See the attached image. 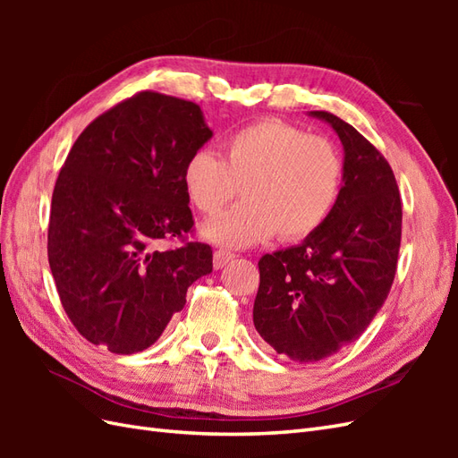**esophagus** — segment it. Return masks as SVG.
<instances>
[{
	"label": "esophagus",
	"instance_id": "obj_1",
	"mask_svg": "<svg viewBox=\"0 0 458 458\" xmlns=\"http://www.w3.org/2000/svg\"><path fill=\"white\" fill-rule=\"evenodd\" d=\"M233 258H234V254L229 252V250H216V252H214V267H216V269H221L224 266H227V263H229Z\"/></svg>",
	"mask_w": 458,
	"mask_h": 458
}]
</instances>
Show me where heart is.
I'll use <instances>...</instances> for the list:
<instances>
[{"mask_svg": "<svg viewBox=\"0 0 458 458\" xmlns=\"http://www.w3.org/2000/svg\"><path fill=\"white\" fill-rule=\"evenodd\" d=\"M189 204L214 216L239 195L244 200L202 225L216 244L250 246L276 239L296 242L325 225L340 199L344 162L335 143L276 118L234 131L221 147L192 152L183 165Z\"/></svg>", "mask_w": 458, "mask_h": 458, "instance_id": "1", "label": "heart"}]
</instances>
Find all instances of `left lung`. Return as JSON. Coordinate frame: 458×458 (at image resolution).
<instances>
[{
    "mask_svg": "<svg viewBox=\"0 0 458 458\" xmlns=\"http://www.w3.org/2000/svg\"><path fill=\"white\" fill-rule=\"evenodd\" d=\"M344 145V185L325 225L298 246L261 256L254 327L276 353L315 363L355 342L384 306L401 246L392 165L348 122L313 110Z\"/></svg>",
    "mask_w": 458,
    "mask_h": 458,
    "instance_id": "8db88e82",
    "label": "left lung"
}]
</instances>
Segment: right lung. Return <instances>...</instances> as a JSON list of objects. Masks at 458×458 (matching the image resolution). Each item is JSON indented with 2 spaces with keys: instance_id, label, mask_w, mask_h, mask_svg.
I'll return each instance as SVG.
<instances>
[{
  "instance_id": "1",
  "label": "right lung",
  "mask_w": 458,
  "mask_h": 458,
  "mask_svg": "<svg viewBox=\"0 0 458 458\" xmlns=\"http://www.w3.org/2000/svg\"><path fill=\"white\" fill-rule=\"evenodd\" d=\"M212 137L197 103L140 91L80 133L55 182L47 258L81 336L130 355L155 344L187 288L212 271L192 242L183 165ZM177 238L168 251L156 246Z\"/></svg>"
}]
</instances>
